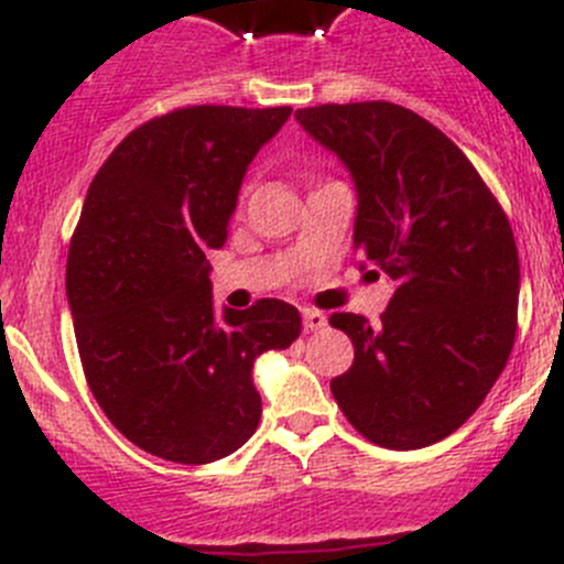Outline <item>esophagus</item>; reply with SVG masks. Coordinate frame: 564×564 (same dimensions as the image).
Listing matches in <instances>:
<instances>
[{
    "label": "esophagus",
    "mask_w": 564,
    "mask_h": 564,
    "mask_svg": "<svg viewBox=\"0 0 564 564\" xmlns=\"http://www.w3.org/2000/svg\"><path fill=\"white\" fill-rule=\"evenodd\" d=\"M303 324L308 333H316V329L327 327V316L322 311H303Z\"/></svg>",
    "instance_id": "34e87169"
}]
</instances>
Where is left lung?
Listing matches in <instances>:
<instances>
[{
    "instance_id": "8db88e82",
    "label": "left lung",
    "mask_w": 564,
    "mask_h": 564,
    "mask_svg": "<svg viewBox=\"0 0 564 564\" xmlns=\"http://www.w3.org/2000/svg\"><path fill=\"white\" fill-rule=\"evenodd\" d=\"M355 176V250L395 283L373 327L333 314L355 362L329 382L368 442L420 451L460 429L508 362L519 250L502 204L440 128L388 100L297 108Z\"/></svg>"
}]
</instances>
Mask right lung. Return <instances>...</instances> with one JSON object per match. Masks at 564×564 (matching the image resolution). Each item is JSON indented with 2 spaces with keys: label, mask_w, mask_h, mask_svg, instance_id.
Listing matches in <instances>:
<instances>
[{
  "label": "right lung",
  "mask_w": 564,
  "mask_h": 564,
  "mask_svg": "<svg viewBox=\"0 0 564 564\" xmlns=\"http://www.w3.org/2000/svg\"><path fill=\"white\" fill-rule=\"evenodd\" d=\"M292 108L185 106L130 130L84 198L67 303L95 401L135 447L213 464L253 436V360L303 322L283 300L215 316L207 250L229 237L242 176Z\"/></svg>",
  "instance_id": "1"
}]
</instances>
